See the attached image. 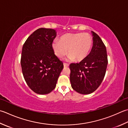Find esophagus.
Wrapping results in <instances>:
<instances>
[{
	"label": "esophagus",
	"mask_w": 128,
	"mask_h": 128,
	"mask_svg": "<svg viewBox=\"0 0 128 128\" xmlns=\"http://www.w3.org/2000/svg\"><path fill=\"white\" fill-rule=\"evenodd\" d=\"M68 66H69V65L68 64H67L66 63H64V68L65 67H68Z\"/></svg>",
	"instance_id": "esophagus-1"
}]
</instances>
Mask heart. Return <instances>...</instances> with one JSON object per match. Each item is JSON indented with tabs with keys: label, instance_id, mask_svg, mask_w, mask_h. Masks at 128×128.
I'll return each instance as SVG.
<instances>
[{
	"label": "heart",
	"instance_id": "1",
	"mask_svg": "<svg viewBox=\"0 0 128 128\" xmlns=\"http://www.w3.org/2000/svg\"><path fill=\"white\" fill-rule=\"evenodd\" d=\"M92 38L88 33H67L61 36L60 40L55 39L52 46L56 56L61 58L68 52L67 60L81 62L86 58L90 51Z\"/></svg>",
	"mask_w": 128,
	"mask_h": 128
}]
</instances>
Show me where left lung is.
I'll list each match as a JSON object with an SVG mask.
<instances>
[{
  "instance_id": "1",
  "label": "left lung",
  "mask_w": 128,
  "mask_h": 128,
  "mask_svg": "<svg viewBox=\"0 0 128 128\" xmlns=\"http://www.w3.org/2000/svg\"><path fill=\"white\" fill-rule=\"evenodd\" d=\"M92 46L86 59L70 65V80L72 88L82 94L96 90L103 80L108 65L106 47L100 38L92 31Z\"/></svg>"
}]
</instances>
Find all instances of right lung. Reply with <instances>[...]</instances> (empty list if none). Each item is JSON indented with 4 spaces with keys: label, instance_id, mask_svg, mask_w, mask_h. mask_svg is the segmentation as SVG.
I'll return each mask as SVG.
<instances>
[{
    "label": "right lung",
    "instance_id": "right-lung-1",
    "mask_svg": "<svg viewBox=\"0 0 128 128\" xmlns=\"http://www.w3.org/2000/svg\"><path fill=\"white\" fill-rule=\"evenodd\" d=\"M56 36V30L39 28L22 46V74L28 86L36 94H47L53 90L63 69V64L54 54L52 46Z\"/></svg>",
    "mask_w": 128,
    "mask_h": 128
}]
</instances>
